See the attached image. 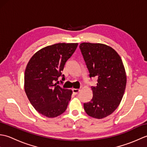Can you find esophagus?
<instances>
[{"mask_svg": "<svg viewBox=\"0 0 147 147\" xmlns=\"http://www.w3.org/2000/svg\"><path fill=\"white\" fill-rule=\"evenodd\" d=\"M72 90H73V93L74 95H77L78 93L80 92V90H78V89L73 88Z\"/></svg>", "mask_w": 147, "mask_h": 147, "instance_id": "obj_1", "label": "esophagus"}]
</instances>
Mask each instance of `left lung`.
<instances>
[{"instance_id":"8db88e82","label":"left lung","mask_w":147,"mask_h":147,"mask_svg":"<svg viewBox=\"0 0 147 147\" xmlns=\"http://www.w3.org/2000/svg\"><path fill=\"white\" fill-rule=\"evenodd\" d=\"M80 49L89 71L90 78H97L92 86L91 101L83 104L86 113L96 119L111 114L119 105L125 91L126 75L117 52L102 43L84 42Z\"/></svg>"}]
</instances>
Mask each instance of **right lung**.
<instances>
[{"label":"right lung","instance_id":"right-lung-1","mask_svg":"<svg viewBox=\"0 0 147 147\" xmlns=\"http://www.w3.org/2000/svg\"><path fill=\"white\" fill-rule=\"evenodd\" d=\"M78 45L59 43L46 47L36 52L26 65V94L33 107L46 117H55L66 110L73 92L61 88L57 83L59 77L64 80L61 71Z\"/></svg>","mask_w":147,"mask_h":147}]
</instances>
